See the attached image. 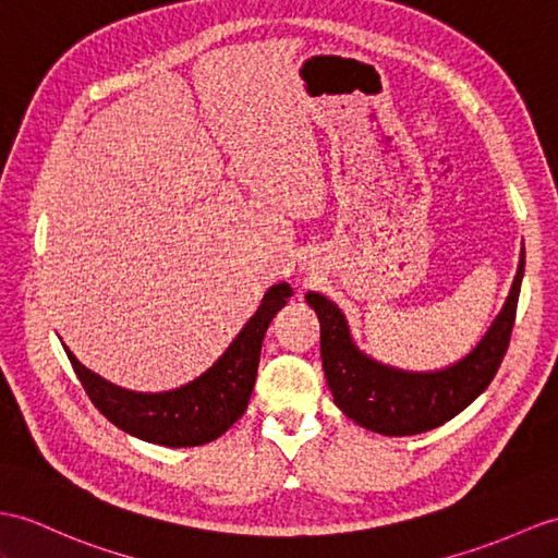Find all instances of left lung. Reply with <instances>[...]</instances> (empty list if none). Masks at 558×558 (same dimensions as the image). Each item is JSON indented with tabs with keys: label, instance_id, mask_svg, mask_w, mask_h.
Listing matches in <instances>:
<instances>
[{
	"label": "left lung",
	"instance_id": "1",
	"mask_svg": "<svg viewBox=\"0 0 558 558\" xmlns=\"http://www.w3.org/2000/svg\"><path fill=\"white\" fill-rule=\"evenodd\" d=\"M523 269L521 246L507 301L481 341L461 360L433 372L400 369L366 355L352 338L341 307L317 291H307L305 301L322 326L324 376L338 410L366 430L396 438L433 430L464 412L490 386L509 348Z\"/></svg>",
	"mask_w": 558,
	"mask_h": 558
}]
</instances>
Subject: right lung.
Returning a JSON list of instances; mask_svg holds the SVG:
<instances>
[{"label": "right lung", "instance_id": "right-lung-1", "mask_svg": "<svg viewBox=\"0 0 558 558\" xmlns=\"http://www.w3.org/2000/svg\"><path fill=\"white\" fill-rule=\"evenodd\" d=\"M291 295L293 289L287 281L269 287L260 307L217 362L194 381L172 390L137 392L120 388L89 372L71 350L63 348L94 407L120 430L166 447L206 445L220 438L246 412L267 326Z\"/></svg>", "mask_w": 558, "mask_h": 558}]
</instances>
